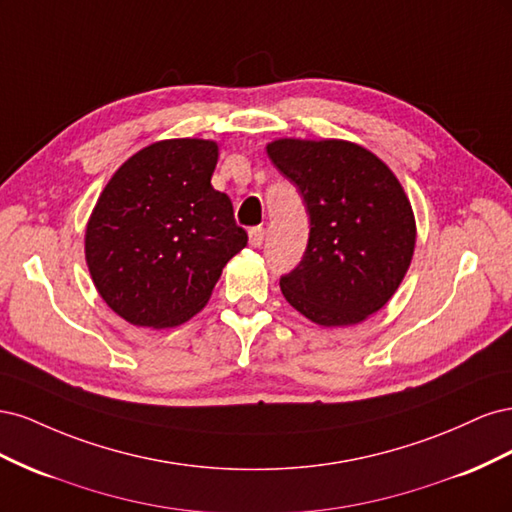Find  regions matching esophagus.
I'll return each instance as SVG.
<instances>
[{
  "mask_svg": "<svg viewBox=\"0 0 512 512\" xmlns=\"http://www.w3.org/2000/svg\"><path fill=\"white\" fill-rule=\"evenodd\" d=\"M262 241H265V228L262 226H256L250 230V245L252 247H260Z\"/></svg>",
  "mask_w": 512,
  "mask_h": 512,
  "instance_id": "1",
  "label": "esophagus"
}]
</instances>
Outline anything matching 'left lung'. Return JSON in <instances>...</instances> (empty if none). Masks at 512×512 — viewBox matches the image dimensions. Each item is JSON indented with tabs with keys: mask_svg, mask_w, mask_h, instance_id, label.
<instances>
[{
	"mask_svg": "<svg viewBox=\"0 0 512 512\" xmlns=\"http://www.w3.org/2000/svg\"><path fill=\"white\" fill-rule=\"evenodd\" d=\"M267 153L309 213L305 254L280 280L286 301L320 327L376 314L404 280L416 243L412 205L393 170L335 138H280Z\"/></svg>",
	"mask_w": 512,
	"mask_h": 512,
	"instance_id": "left-lung-1",
	"label": "left lung"
}]
</instances>
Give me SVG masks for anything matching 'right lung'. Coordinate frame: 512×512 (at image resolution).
<instances>
[{
    "label": "right lung",
    "instance_id": "right-lung-1",
    "mask_svg": "<svg viewBox=\"0 0 512 512\" xmlns=\"http://www.w3.org/2000/svg\"><path fill=\"white\" fill-rule=\"evenodd\" d=\"M215 164L218 143L170 138L134 153L102 190L85 260L100 297L130 324L190 320L247 245L230 198L211 185Z\"/></svg>",
    "mask_w": 512,
    "mask_h": 512
}]
</instances>
